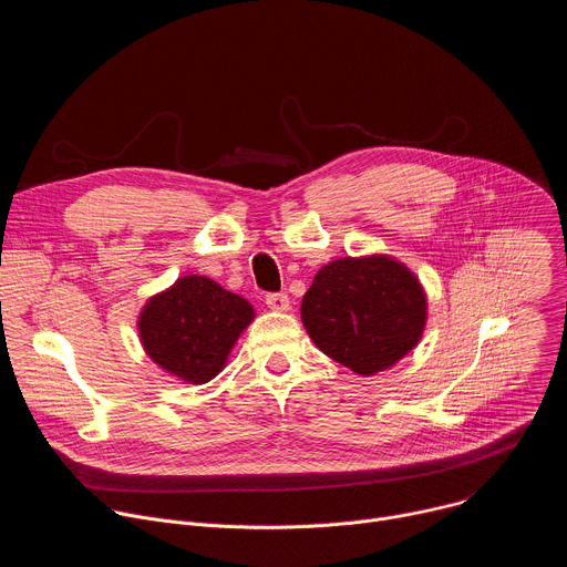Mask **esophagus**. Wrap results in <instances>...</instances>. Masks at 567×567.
Segmentation results:
<instances>
[{
  "label": "esophagus",
  "mask_w": 567,
  "mask_h": 567,
  "mask_svg": "<svg viewBox=\"0 0 567 567\" xmlns=\"http://www.w3.org/2000/svg\"><path fill=\"white\" fill-rule=\"evenodd\" d=\"M267 307L274 311H287L289 309V298L282 291L276 293H267Z\"/></svg>",
  "instance_id": "34e87169"
}]
</instances>
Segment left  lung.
Wrapping results in <instances>:
<instances>
[{"label": "left lung", "instance_id": "1", "mask_svg": "<svg viewBox=\"0 0 567 567\" xmlns=\"http://www.w3.org/2000/svg\"><path fill=\"white\" fill-rule=\"evenodd\" d=\"M300 316L320 352L370 377L420 343L426 293L409 267L388 256L341 258L316 274Z\"/></svg>", "mask_w": 567, "mask_h": 567}]
</instances>
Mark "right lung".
Returning a JSON list of instances; mask_svg holds the SVG:
<instances>
[{
  "label": "right lung",
  "mask_w": 567,
  "mask_h": 567,
  "mask_svg": "<svg viewBox=\"0 0 567 567\" xmlns=\"http://www.w3.org/2000/svg\"><path fill=\"white\" fill-rule=\"evenodd\" d=\"M256 311L237 293L206 276H184L147 300L138 316V334L147 357L188 383L217 377L237 337Z\"/></svg>",
  "instance_id": "1"
}]
</instances>
